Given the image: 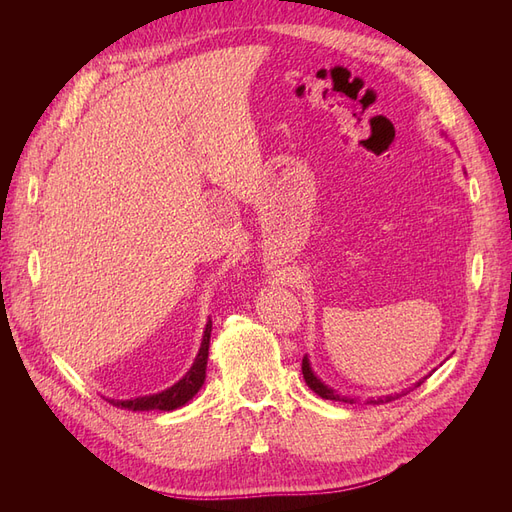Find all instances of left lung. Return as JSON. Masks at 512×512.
I'll return each instance as SVG.
<instances>
[{"instance_id":"1","label":"left lung","mask_w":512,"mask_h":512,"mask_svg":"<svg viewBox=\"0 0 512 512\" xmlns=\"http://www.w3.org/2000/svg\"><path fill=\"white\" fill-rule=\"evenodd\" d=\"M301 369H303V378H305V382H307L309 389H312L316 395H320L322 399L344 401V404H356V399H352V397H344V395H337L333 389H329V386H324V384L314 376V371H312V367H309V361H307V359H303ZM421 382H423V380H421ZM421 382H418L416 386H421ZM391 399H393V395H391V397H386V401H391Z\"/></svg>"}]
</instances>
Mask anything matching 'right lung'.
Masks as SVG:
<instances>
[{
  "label": "right lung",
  "mask_w": 512,
  "mask_h": 512,
  "mask_svg": "<svg viewBox=\"0 0 512 512\" xmlns=\"http://www.w3.org/2000/svg\"><path fill=\"white\" fill-rule=\"evenodd\" d=\"M209 339H211V320L207 322L203 344H200L194 365L190 367L188 374H185L175 386H170L168 391H162L158 395H149V397L130 399V401H113L111 399V404L128 408V410H164V412L188 404V401L200 391V386L205 384V369H207V359H209Z\"/></svg>",
  "instance_id": "1"
}]
</instances>
